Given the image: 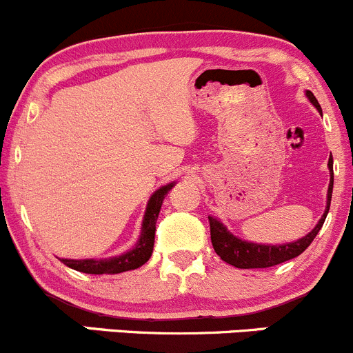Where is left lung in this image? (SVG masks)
Instances as JSON below:
<instances>
[{"mask_svg":"<svg viewBox=\"0 0 353 353\" xmlns=\"http://www.w3.org/2000/svg\"><path fill=\"white\" fill-rule=\"evenodd\" d=\"M305 97L309 99L312 105L321 112V105L316 101L314 94L311 90H305ZM328 169H330V186L328 194H326V208L319 222L316 223L314 229L309 234H305L301 239L294 241V243L287 244H259V243H249V241L241 239V237L234 236L229 229L222 223V220L215 219L210 215V236H212V244L215 249L216 254L229 265L236 266L241 270L249 268H270V266L280 265L285 263L288 259L297 258L299 254L309 248V244L314 241L318 232L321 230L323 223H325L326 215L330 212V203H331V193H333V157L330 155L328 160Z\"/></svg>","mask_w":353,"mask_h":353,"instance_id":"8db88e82","label":"left lung"}]
</instances>
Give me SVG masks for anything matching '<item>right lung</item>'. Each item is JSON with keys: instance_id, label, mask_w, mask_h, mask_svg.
Masks as SVG:
<instances>
[{"instance_id": "obj_1", "label": "right lung", "mask_w": 353, "mask_h": 353, "mask_svg": "<svg viewBox=\"0 0 353 353\" xmlns=\"http://www.w3.org/2000/svg\"><path fill=\"white\" fill-rule=\"evenodd\" d=\"M176 183H169L165 186L159 188L147 203V210H145L143 222H141V232L140 239L137 244L130 249V251L123 252L119 256H112V258L104 259H68L61 258L70 268L77 270L81 273H90V275H116V273L130 272V270L140 268L141 265L150 259L152 252H154V243H155V223L159 219L160 206H162L163 198L167 196Z\"/></svg>"}]
</instances>
